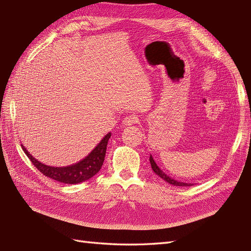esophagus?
Wrapping results in <instances>:
<instances>
[{"label":"esophagus","instance_id":"1","mask_svg":"<svg viewBox=\"0 0 251 251\" xmlns=\"http://www.w3.org/2000/svg\"><path fill=\"white\" fill-rule=\"evenodd\" d=\"M139 122V119L137 115H127L126 118H124L123 122H122V124L124 126H131L133 124H137Z\"/></svg>","mask_w":251,"mask_h":251}]
</instances>
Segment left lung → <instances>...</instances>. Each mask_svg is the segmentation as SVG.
I'll use <instances>...</instances> for the list:
<instances>
[{
	"mask_svg": "<svg viewBox=\"0 0 251 251\" xmlns=\"http://www.w3.org/2000/svg\"><path fill=\"white\" fill-rule=\"evenodd\" d=\"M150 162H151V166H152V169H153V171L157 174V176H158L159 177H161L162 179H165L167 183H169V184H172V185H174V186H191L192 184H187V183H182V182H177V180H176V179H173V178H171V177H169L167 174L164 172V171H161L160 169H159V167L156 165V162L154 161V159H153V157H152V155L150 156Z\"/></svg>",
	"mask_w": 251,
	"mask_h": 251,
	"instance_id": "obj_1",
	"label": "left lung"
}]
</instances>
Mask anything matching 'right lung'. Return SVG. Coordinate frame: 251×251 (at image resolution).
Segmentation results:
<instances>
[{"instance_id": "right-lung-1", "label": "right lung", "mask_w": 251, "mask_h": 251, "mask_svg": "<svg viewBox=\"0 0 251 251\" xmlns=\"http://www.w3.org/2000/svg\"><path fill=\"white\" fill-rule=\"evenodd\" d=\"M110 137H111V132H109L108 135L104 136L101 141L98 143L97 147L93 150L84 159L73 166L61 168L50 167L42 164L40 161L35 159L22 144L21 148L25 151V155L30 158L32 164L36 167L44 176L64 184H78L90 179L100 170L104 160V156H106L107 144Z\"/></svg>"}]
</instances>
